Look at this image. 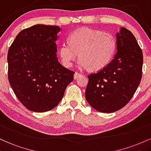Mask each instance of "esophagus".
<instances>
[{
	"label": "esophagus",
	"mask_w": 151,
	"mask_h": 151,
	"mask_svg": "<svg viewBox=\"0 0 151 151\" xmlns=\"http://www.w3.org/2000/svg\"><path fill=\"white\" fill-rule=\"evenodd\" d=\"M81 76V73H79L76 72V73H75V74H74V76H73L74 79H77L78 78L79 76Z\"/></svg>",
	"instance_id": "obj_1"
}]
</instances>
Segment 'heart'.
<instances>
[{"label":"heart","instance_id":"heart-1","mask_svg":"<svg viewBox=\"0 0 151 151\" xmlns=\"http://www.w3.org/2000/svg\"><path fill=\"white\" fill-rule=\"evenodd\" d=\"M116 50V40L112 34L81 28L70 33L69 42L60 43L58 53L64 66H72L79 54L78 66L97 71L109 63Z\"/></svg>","mask_w":151,"mask_h":151}]
</instances>
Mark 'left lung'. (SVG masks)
<instances>
[{"label":"left lung","mask_w":151,"mask_h":151,"mask_svg":"<svg viewBox=\"0 0 151 151\" xmlns=\"http://www.w3.org/2000/svg\"><path fill=\"white\" fill-rule=\"evenodd\" d=\"M116 53L106 67L88 76L86 101L101 113H113L130 101L142 78L143 53L129 30L116 33Z\"/></svg>","instance_id":"obj_1"}]
</instances>
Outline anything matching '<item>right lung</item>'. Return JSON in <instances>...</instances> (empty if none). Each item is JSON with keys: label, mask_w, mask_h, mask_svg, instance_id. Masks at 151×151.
Returning a JSON list of instances; mask_svg holds the SVG:
<instances>
[{"label": "right lung", "mask_w": 151, "mask_h": 151, "mask_svg": "<svg viewBox=\"0 0 151 151\" xmlns=\"http://www.w3.org/2000/svg\"><path fill=\"white\" fill-rule=\"evenodd\" d=\"M60 28L34 25L21 30L8 53V80L27 109L43 113L58 105L75 72L63 67L57 57Z\"/></svg>", "instance_id": "1"}]
</instances>
